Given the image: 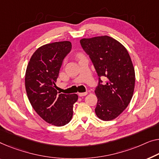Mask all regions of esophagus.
Returning a JSON list of instances; mask_svg holds the SVG:
<instances>
[{"label": "esophagus", "mask_w": 159, "mask_h": 159, "mask_svg": "<svg viewBox=\"0 0 159 159\" xmlns=\"http://www.w3.org/2000/svg\"><path fill=\"white\" fill-rule=\"evenodd\" d=\"M88 94V92H84V93H79V96H86V95Z\"/></svg>", "instance_id": "1"}]
</instances>
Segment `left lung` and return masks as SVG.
<instances>
[{"mask_svg":"<svg viewBox=\"0 0 159 159\" xmlns=\"http://www.w3.org/2000/svg\"><path fill=\"white\" fill-rule=\"evenodd\" d=\"M80 43L98 76L96 114L103 120L114 119L126 108L134 91L135 70L129 52L107 35L83 39ZM101 77L107 79L105 84Z\"/></svg>","mask_w":159,"mask_h":159,"instance_id":"obj_1","label":"left lung"}]
</instances>
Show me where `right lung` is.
Listing matches in <instances>:
<instances>
[{
    "instance_id": "1",
    "label": "right lung",
    "mask_w": 159,
    "mask_h": 159,
    "mask_svg": "<svg viewBox=\"0 0 159 159\" xmlns=\"http://www.w3.org/2000/svg\"><path fill=\"white\" fill-rule=\"evenodd\" d=\"M71 47L70 41L40 47L30 58L25 72V90L30 104L43 119L56 126L70 121L73 104L78 100L77 94H58L56 89L63 61Z\"/></svg>"
}]
</instances>
